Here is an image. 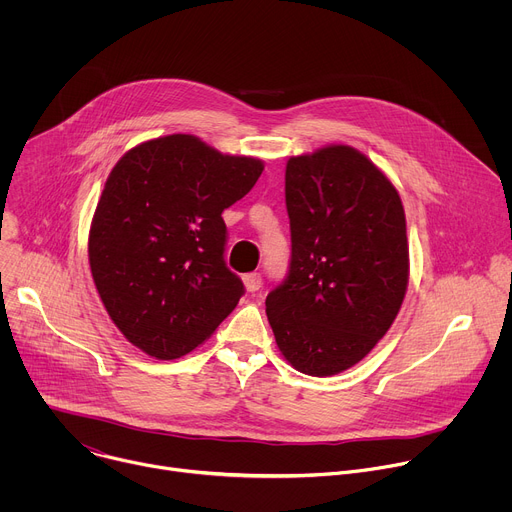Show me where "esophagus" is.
Returning <instances> with one entry per match:
<instances>
[{"label": "esophagus", "mask_w": 512, "mask_h": 512, "mask_svg": "<svg viewBox=\"0 0 512 512\" xmlns=\"http://www.w3.org/2000/svg\"><path fill=\"white\" fill-rule=\"evenodd\" d=\"M243 281H245V287H247V291H259L261 289V285H263V279H261V273H257V271H253V273H247L245 277H243Z\"/></svg>", "instance_id": "34e87169"}]
</instances>
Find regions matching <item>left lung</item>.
<instances>
[{
    "label": "left lung",
    "mask_w": 512,
    "mask_h": 512,
    "mask_svg": "<svg viewBox=\"0 0 512 512\" xmlns=\"http://www.w3.org/2000/svg\"><path fill=\"white\" fill-rule=\"evenodd\" d=\"M285 206L291 257L265 312L291 367L330 377L367 356L399 314L409 279L403 204L367 156L328 145L289 158Z\"/></svg>",
    "instance_id": "left-lung-1"
}]
</instances>
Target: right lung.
<instances>
[{"mask_svg": "<svg viewBox=\"0 0 512 512\" xmlns=\"http://www.w3.org/2000/svg\"><path fill=\"white\" fill-rule=\"evenodd\" d=\"M261 160L223 156L174 133L129 150L99 198L89 263L123 336L160 360L202 344L239 304L223 210L259 180Z\"/></svg>", "mask_w": 512, "mask_h": 512, "instance_id": "obj_1", "label": "right lung"}]
</instances>
